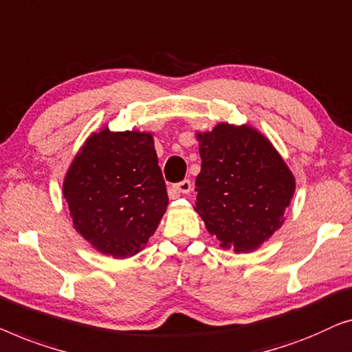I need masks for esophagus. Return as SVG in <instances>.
I'll return each instance as SVG.
<instances>
[{
	"label": "esophagus",
	"mask_w": 352,
	"mask_h": 352,
	"mask_svg": "<svg viewBox=\"0 0 352 352\" xmlns=\"http://www.w3.org/2000/svg\"><path fill=\"white\" fill-rule=\"evenodd\" d=\"M191 182L190 180H183L180 183H177V185H174V191L175 192H182V195H188V192L191 191Z\"/></svg>",
	"instance_id": "1"
}]
</instances>
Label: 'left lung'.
<instances>
[{
	"label": "left lung",
	"mask_w": 352,
	"mask_h": 352,
	"mask_svg": "<svg viewBox=\"0 0 352 352\" xmlns=\"http://www.w3.org/2000/svg\"><path fill=\"white\" fill-rule=\"evenodd\" d=\"M201 172L196 212L223 249L256 250L284 223L295 177L256 129L220 122L197 133Z\"/></svg>",
	"instance_id": "left-lung-1"
}]
</instances>
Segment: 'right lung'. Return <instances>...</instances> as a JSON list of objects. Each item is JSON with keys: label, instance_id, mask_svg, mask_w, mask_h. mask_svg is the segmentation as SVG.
I'll return each instance as SVG.
<instances>
[{"label": "right lung", "instance_id": "1", "mask_svg": "<svg viewBox=\"0 0 352 352\" xmlns=\"http://www.w3.org/2000/svg\"><path fill=\"white\" fill-rule=\"evenodd\" d=\"M63 197L75 230L97 252L138 254L169 204L151 133L94 132L68 167Z\"/></svg>", "mask_w": 352, "mask_h": 352}]
</instances>
